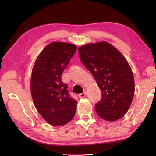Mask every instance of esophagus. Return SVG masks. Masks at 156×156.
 Here are the masks:
<instances>
[{
    "mask_svg": "<svg viewBox=\"0 0 156 156\" xmlns=\"http://www.w3.org/2000/svg\"><path fill=\"white\" fill-rule=\"evenodd\" d=\"M86 96H87V92H83V93H81V94H78V97H79V98H84V97H86Z\"/></svg>",
    "mask_w": 156,
    "mask_h": 156,
    "instance_id": "1",
    "label": "esophagus"
}]
</instances>
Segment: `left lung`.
<instances>
[{"instance_id":"8db88e82","label":"left lung","mask_w":156,"mask_h":156,"mask_svg":"<svg viewBox=\"0 0 156 156\" xmlns=\"http://www.w3.org/2000/svg\"><path fill=\"white\" fill-rule=\"evenodd\" d=\"M78 50L82 63L101 89V99L95 105L97 115L108 121L122 118L130 107L135 92L133 74L127 59L106 41L86 44Z\"/></svg>"}]
</instances>
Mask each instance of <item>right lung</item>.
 I'll use <instances>...</instances> for the list:
<instances>
[{
    "label": "right lung",
    "instance_id": "right-lung-1",
    "mask_svg": "<svg viewBox=\"0 0 156 156\" xmlns=\"http://www.w3.org/2000/svg\"><path fill=\"white\" fill-rule=\"evenodd\" d=\"M76 49L73 44L52 42L43 49L33 68V101L39 113L51 125H64L74 117L77 101L69 96L61 78Z\"/></svg>",
    "mask_w": 156,
    "mask_h": 156
}]
</instances>
